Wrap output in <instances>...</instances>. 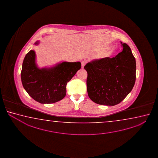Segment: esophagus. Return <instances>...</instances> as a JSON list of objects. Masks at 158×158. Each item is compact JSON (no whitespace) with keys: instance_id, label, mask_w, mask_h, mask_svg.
Listing matches in <instances>:
<instances>
[{"instance_id":"obj_1","label":"esophagus","mask_w":158,"mask_h":158,"mask_svg":"<svg viewBox=\"0 0 158 158\" xmlns=\"http://www.w3.org/2000/svg\"><path fill=\"white\" fill-rule=\"evenodd\" d=\"M86 62L85 61H82L81 62V65H82V68L83 69L84 66H85V65L86 64Z\"/></svg>"}]
</instances>
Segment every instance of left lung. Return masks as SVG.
Wrapping results in <instances>:
<instances>
[{
	"instance_id": "obj_1",
	"label": "left lung",
	"mask_w": 158,
	"mask_h": 158,
	"mask_svg": "<svg viewBox=\"0 0 158 158\" xmlns=\"http://www.w3.org/2000/svg\"><path fill=\"white\" fill-rule=\"evenodd\" d=\"M121 44L123 51L115 57L94 60L84 67L87 72L88 96L96 103L106 106L119 104L134 87L135 59L129 46L126 43Z\"/></svg>"
}]
</instances>
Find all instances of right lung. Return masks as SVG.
Wrapping results in <instances>:
<instances>
[{"label":"right lung","mask_w":158,"mask_h":158,"mask_svg":"<svg viewBox=\"0 0 158 158\" xmlns=\"http://www.w3.org/2000/svg\"><path fill=\"white\" fill-rule=\"evenodd\" d=\"M81 67L80 62H63L51 68L40 69L35 64V51L30 50L23 62L22 84L36 101L43 104L54 103L65 97L67 82Z\"/></svg>","instance_id":"1"}]
</instances>
